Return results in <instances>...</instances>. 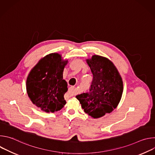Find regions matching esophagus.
Instances as JSON below:
<instances>
[{
  "label": "esophagus",
  "instance_id": "esophagus-1",
  "mask_svg": "<svg viewBox=\"0 0 155 155\" xmlns=\"http://www.w3.org/2000/svg\"><path fill=\"white\" fill-rule=\"evenodd\" d=\"M69 96L71 97V96H73L74 95L76 94L77 93V91H76V88L74 86H71L70 88H69Z\"/></svg>",
  "mask_w": 155,
  "mask_h": 155
}]
</instances>
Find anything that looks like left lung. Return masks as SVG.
<instances>
[{
    "label": "left lung",
    "instance_id": "8db88e82",
    "mask_svg": "<svg viewBox=\"0 0 155 155\" xmlns=\"http://www.w3.org/2000/svg\"><path fill=\"white\" fill-rule=\"evenodd\" d=\"M86 62L93 79L89 91L76 97L86 114L98 118L117 108L123 94V80L115 65L108 59L93 55Z\"/></svg>",
    "mask_w": 155,
    "mask_h": 155
}]
</instances>
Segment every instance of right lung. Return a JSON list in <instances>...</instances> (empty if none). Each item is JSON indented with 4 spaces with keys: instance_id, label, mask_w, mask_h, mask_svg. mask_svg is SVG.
Segmentation results:
<instances>
[{
    "instance_id": "obj_1",
    "label": "right lung",
    "mask_w": 155,
    "mask_h": 155,
    "mask_svg": "<svg viewBox=\"0 0 155 155\" xmlns=\"http://www.w3.org/2000/svg\"><path fill=\"white\" fill-rule=\"evenodd\" d=\"M68 62L58 53L48 54L38 61L28 76V96L44 112H57L66 104L64 96L68 88L63 80V71Z\"/></svg>"
}]
</instances>
